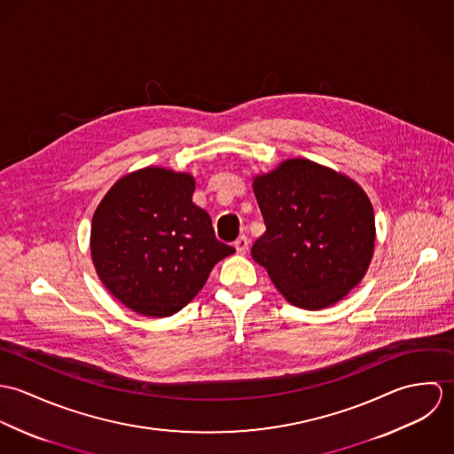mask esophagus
I'll use <instances>...</instances> for the list:
<instances>
[{
    "instance_id": "obj_1",
    "label": "esophagus",
    "mask_w": 454,
    "mask_h": 454,
    "mask_svg": "<svg viewBox=\"0 0 454 454\" xmlns=\"http://www.w3.org/2000/svg\"><path fill=\"white\" fill-rule=\"evenodd\" d=\"M248 245H250L248 238H247V236H239V238L236 239V243H234V248H236V252H238L239 255H245V254L248 252Z\"/></svg>"
}]
</instances>
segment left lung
<instances>
[{
  "label": "left lung",
  "instance_id": "left-lung-1",
  "mask_svg": "<svg viewBox=\"0 0 454 454\" xmlns=\"http://www.w3.org/2000/svg\"><path fill=\"white\" fill-rule=\"evenodd\" d=\"M254 192L267 231L252 257L290 304L324 309L362 281L376 220L356 182L308 159H286L254 178Z\"/></svg>",
  "mask_w": 454,
  "mask_h": 454
}]
</instances>
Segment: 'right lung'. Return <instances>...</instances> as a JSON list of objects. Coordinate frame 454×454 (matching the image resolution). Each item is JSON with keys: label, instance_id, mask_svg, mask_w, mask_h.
<instances>
[{"label": "right lung", "instance_id": "right-lung-1", "mask_svg": "<svg viewBox=\"0 0 454 454\" xmlns=\"http://www.w3.org/2000/svg\"><path fill=\"white\" fill-rule=\"evenodd\" d=\"M194 176L143 168L122 176L99 202L90 257L106 290L143 317L178 313L200 292L216 262L236 250L215 238L195 206Z\"/></svg>", "mask_w": 454, "mask_h": 454}]
</instances>
